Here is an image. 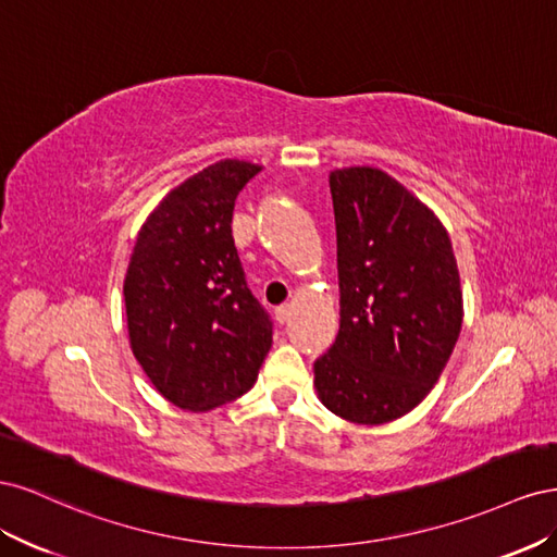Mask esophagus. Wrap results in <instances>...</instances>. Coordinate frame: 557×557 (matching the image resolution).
I'll return each mask as SVG.
<instances>
[{
    "instance_id": "34e87169",
    "label": "esophagus",
    "mask_w": 557,
    "mask_h": 557,
    "mask_svg": "<svg viewBox=\"0 0 557 557\" xmlns=\"http://www.w3.org/2000/svg\"><path fill=\"white\" fill-rule=\"evenodd\" d=\"M290 313H293V309H290V305H281V307H276L274 309V318H276V323H288L290 320Z\"/></svg>"
}]
</instances>
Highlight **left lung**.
<instances>
[{
  "instance_id": "8db88e82",
  "label": "left lung",
  "mask_w": 557,
  "mask_h": 557,
  "mask_svg": "<svg viewBox=\"0 0 557 557\" xmlns=\"http://www.w3.org/2000/svg\"><path fill=\"white\" fill-rule=\"evenodd\" d=\"M339 334L313 362L318 397L344 420L381 425L418 407L462 327L448 232L374 166L330 174Z\"/></svg>"
}]
</instances>
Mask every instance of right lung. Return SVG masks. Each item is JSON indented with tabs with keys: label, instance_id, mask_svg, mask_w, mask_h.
Here are the masks:
<instances>
[{
	"label": "right lung",
	"instance_id": "add662e5",
	"mask_svg": "<svg viewBox=\"0 0 557 557\" xmlns=\"http://www.w3.org/2000/svg\"><path fill=\"white\" fill-rule=\"evenodd\" d=\"M262 166L223 160L166 195L125 276L134 358L162 397L211 411L256 383L274 323L250 293L232 239L234 201Z\"/></svg>",
	"mask_w": 557,
	"mask_h": 557
}]
</instances>
